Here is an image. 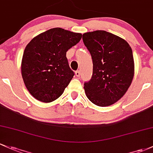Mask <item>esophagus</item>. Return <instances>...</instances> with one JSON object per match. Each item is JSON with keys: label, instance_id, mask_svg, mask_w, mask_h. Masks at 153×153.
<instances>
[{"label": "esophagus", "instance_id": "esophagus-1", "mask_svg": "<svg viewBox=\"0 0 153 153\" xmlns=\"http://www.w3.org/2000/svg\"><path fill=\"white\" fill-rule=\"evenodd\" d=\"M75 75H76L78 78H79L80 75V70H77V71H75Z\"/></svg>", "mask_w": 153, "mask_h": 153}]
</instances>
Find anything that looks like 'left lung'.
<instances>
[{
    "label": "left lung",
    "mask_w": 153,
    "mask_h": 153,
    "mask_svg": "<svg viewBox=\"0 0 153 153\" xmlns=\"http://www.w3.org/2000/svg\"><path fill=\"white\" fill-rule=\"evenodd\" d=\"M93 62V74L84 83L86 97L100 107L113 105L123 97L133 80L134 62L131 46L120 37L96 30L83 35Z\"/></svg>",
    "instance_id": "obj_1"
}]
</instances>
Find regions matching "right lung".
Here are the masks:
<instances>
[{
  "label": "right lung",
  "instance_id": "right-lung-1",
  "mask_svg": "<svg viewBox=\"0 0 153 153\" xmlns=\"http://www.w3.org/2000/svg\"><path fill=\"white\" fill-rule=\"evenodd\" d=\"M82 34L52 28L35 37L25 47L22 76L34 98L43 102L56 100L73 79L66 53L80 41Z\"/></svg>",
  "mask_w": 153,
  "mask_h": 153
}]
</instances>
